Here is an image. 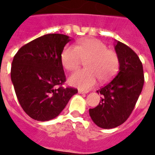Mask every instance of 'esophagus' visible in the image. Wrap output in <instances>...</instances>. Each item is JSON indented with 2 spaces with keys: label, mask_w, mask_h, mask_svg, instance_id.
<instances>
[{
  "label": "esophagus",
  "mask_w": 155,
  "mask_h": 155,
  "mask_svg": "<svg viewBox=\"0 0 155 155\" xmlns=\"http://www.w3.org/2000/svg\"><path fill=\"white\" fill-rule=\"evenodd\" d=\"M78 92H79L80 94H86V93H87L88 92H87V91H83V90L81 89H79L78 90Z\"/></svg>",
  "instance_id": "esophagus-1"
}]
</instances>
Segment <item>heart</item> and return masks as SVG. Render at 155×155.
Returning a JSON list of instances; mask_svg holds the SVG:
<instances>
[{"instance_id":"heart-1","label":"heart","mask_w":155,"mask_h":155,"mask_svg":"<svg viewBox=\"0 0 155 155\" xmlns=\"http://www.w3.org/2000/svg\"><path fill=\"white\" fill-rule=\"evenodd\" d=\"M82 60H87V68L73 73L68 81L71 85L84 90L92 87L97 78L101 82L111 79L117 72L120 65L117 54L96 38L79 41L75 47L68 45L61 53V63L66 70H76Z\"/></svg>"}]
</instances>
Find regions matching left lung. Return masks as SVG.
I'll return each instance as SVG.
<instances>
[{"label": "left lung", "instance_id": "obj_1", "mask_svg": "<svg viewBox=\"0 0 155 155\" xmlns=\"http://www.w3.org/2000/svg\"><path fill=\"white\" fill-rule=\"evenodd\" d=\"M114 49L120 60L119 72L105 86L97 91L101 101L89 115L102 129H113L125 122L132 113L144 84L142 63L131 48L115 41Z\"/></svg>", "mask_w": 155, "mask_h": 155}]
</instances>
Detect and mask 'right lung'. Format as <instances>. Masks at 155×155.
Returning a JSON list of instances; mask_svg holds the SVG:
<instances>
[{"mask_svg":"<svg viewBox=\"0 0 155 155\" xmlns=\"http://www.w3.org/2000/svg\"><path fill=\"white\" fill-rule=\"evenodd\" d=\"M70 37L43 35L24 45L13 57L11 80L25 113L39 121L55 118L78 90L63 87L66 76L61 53Z\"/></svg>","mask_w":155,"mask_h":155,"instance_id":"add662e5","label":"right lung"}]
</instances>
